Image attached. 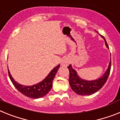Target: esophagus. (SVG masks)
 Wrapping results in <instances>:
<instances>
[{
    "mask_svg": "<svg viewBox=\"0 0 120 120\" xmlns=\"http://www.w3.org/2000/svg\"><path fill=\"white\" fill-rule=\"evenodd\" d=\"M68 65V62H66V61H63L62 63V66H66Z\"/></svg>",
    "mask_w": 120,
    "mask_h": 120,
    "instance_id": "34e87169",
    "label": "esophagus"
}]
</instances>
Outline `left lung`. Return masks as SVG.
Listing matches in <instances>:
<instances>
[{
  "mask_svg": "<svg viewBox=\"0 0 120 120\" xmlns=\"http://www.w3.org/2000/svg\"><path fill=\"white\" fill-rule=\"evenodd\" d=\"M105 41V44L106 47L109 49V46L105 41V38H104ZM69 71V83L71 88L75 93L79 95H90L94 93H96L98 90L102 88L108 79L110 71L111 69V58L110 62L108 68L105 71L104 74L98 79L93 80H83L79 77L77 72L72 68V66L69 65L68 66Z\"/></svg>",
  "mask_w": 120,
  "mask_h": 120,
  "instance_id": "1",
  "label": "left lung"
}]
</instances>
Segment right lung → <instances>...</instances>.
<instances>
[{
	"instance_id": "obj_1",
	"label": "right lung",
	"mask_w": 120,
	"mask_h": 120,
	"mask_svg": "<svg viewBox=\"0 0 120 120\" xmlns=\"http://www.w3.org/2000/svg\"><path fill=\"white\" fill-rule=\"evenodd\" d=\"M60 65H58L56 67H55L49 72L48 76L43 81L32 86H25V85L19 84L12 77L9 70H8V72L9 77L11 81L18 91L27 97L34 98V99H37V98L45 96L51 90L52 86V82L58 68H60Z\"/></svg>"
}]
</instances>
